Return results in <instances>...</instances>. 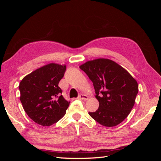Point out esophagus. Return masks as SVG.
<instances>
[{
  "label": "esophagus",
  "mask_w": 161,
  "mask_h": 161,
  "mask_svg": "<svg viewBox=\"0 0 161 161\" xmlns=\"http://www.w3.org/2000/svg\"><path fill=\"white\" fill-rule=\"evenodd\" d=\"M78 98H79V99H82V100H87L88 99V96L86 95H84V94H81L79 97H78Z\"/></svg>",
  "instance_id": "1"
}]
</instances>
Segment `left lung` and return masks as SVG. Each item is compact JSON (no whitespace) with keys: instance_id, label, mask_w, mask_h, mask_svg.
<instances>
[{"instance_id":"left-lung-1","label":"left lung","mask_w":161,"mask_h":161,"mask_svg":"<svg viewBox=\"0 0 161 161\" xmlns=\"http://www.w3.org/2000/svg\"><path fill=\"white\" fill-rule=\"evenodd\" d=\"M93 83L99 108L89 114L106 127L118 125L133 108L138 92L137 82L124 68L109 59L89 61L80 66Z\"/></svg>"}]
</instances>
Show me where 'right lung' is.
Wrapping results in <instances>:
<instances>
[{
	"instance_id": "add662e5",
	"label": "right lung",
	"mask_w": 161,
	"mask_h": 161,
	"mask_svg": "<svg viewBox=\"0 0 161 161\" xmlns=\"http://www.w3.org/2000/svg\"><path fill=\"white\" fill-rule=\"evenodd\" d=\"M66 70L65 65L52 63L32 72L21 81L19 88L23 108L36 123L50 126L65 115L70 102L62 95L58 83Z\"/></svg>"
}]
</instances>
